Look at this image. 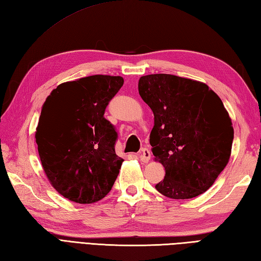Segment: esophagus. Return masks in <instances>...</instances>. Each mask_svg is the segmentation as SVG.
<instances>
[{
    "label": "esophagus",
    "mask_w": 261,
    "mask_h": 261,
    "mask_svg": "<svg viewBox=\"0 0 261 261\" xmlns=\"http://www.w3.org/2000/svg\"><path fill=\"white\" fill-rule=\"evenodd\" d=\"M138 158L140 159L142 162H149L150 158H151V152L150 150L147 148H143L140 152L138 153Z\"/></svg>",
    "instance_id": "obj_1"
}]
</instances>
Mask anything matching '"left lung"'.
<instances>
[{"mask_svg":"<svg viewBox=\"0 0 261 261\" xmlns=\"http://www.w3.org/2000/svg\"><path fill=\"white\" fill-rule=\"evenodd\" d=\"M138 89L153 112L150 144L166 170L155 189L171 199L205 192L231 154L233 128L221 99L205 83L172 74L141 76Z\"/></svg>","mask_w":261,"mask_h":261,"instance_id":"1","label":"left lung"}]
</instances>
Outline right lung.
Listing matches in <instances>:
<instances>
[{
    "label": "right lung",
    "mask_w": 261,
    "mask_h": 261,
    "mask_svg": "<svg viewBox=\"0 0 261 261\" xmlns=\"http://www.w3.org/2000/svg\"><path fill=\"white\" fill-rule=\"evenodd\" d=\"M122 86L121 76L81 77L60 84L42 107L35 132L40 160L54 189L71 201H99L118 177V133L103 116Z\"/></svg>",
    "instance_id": "obj_1"
}]
</instances>
